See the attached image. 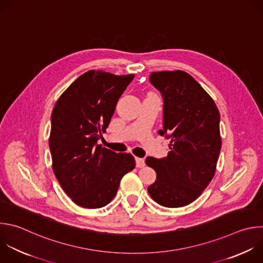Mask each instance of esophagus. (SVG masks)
Here are the masks:
<instances>
[{
    "label": "esophagus",
    "mask_w": 263,
    "mask_h": 263,
    "mask_svg": "<svg viewBox=\"0 0 263 263\" xmlns=\"http://www.w3.org/2000/svg\"><path fill=\"white\" fill-rule=\"evenodd\" d=\"M135 162H136V167H138V168H142L145 166L144 159H142V158H135Z\"/></svg>",
    "instance_id": "1"
}]
</instances>
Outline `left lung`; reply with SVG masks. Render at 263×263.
Listing matches in <instances>:
<instances>
[{"label":"left lung","mask_w":263,"mask_h":263,"mask_svg":"<svg viewBox=\"0 0 263 263\" xmlns=\"http://www.w3.org/2000/svg\"><path fill=\"white\" fill-rule=\"evenodd\" d=\"M151 83L163 101L161 136L170 139L167 157H147L157 179L147 191L157 203L181 208L193 202L213 180L221 151L220 114L212 97L188 73L153 72Z\"/></svg>","instance_id":"left-lung-1"}]
</instances>
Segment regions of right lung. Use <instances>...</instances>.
<instances>
[{
	"mask_svg": "<svg viewBox=\"0 0 263 263\" xmlns=\"http://www.w3.org/2000/svg\"><path fill=\"white\" fill-rule=\"evenodd\" d=\"M134 75L91 70L58 99L51 114L52 170L65 193L85 209H99L116 196L120 182L135 167L131 154L102 147L118 100Z\"/></svg>",
	"mask_w": 263,
	"mask_h": 263,
	"instance_id": "right-lung-1",
	"label": "right lung"
}]
</instances>
